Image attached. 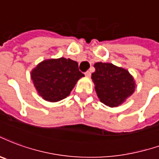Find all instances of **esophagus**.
Returning <instances> with one entry per match:
<instances>
[{
  "label": "esophagus",
  "mask_w": 159,
  "mask_h": 159,
  "mask_svg": "<svg viewBox=\"0 0 159 159\" xmlns=\"http://www.w3.org/2000/svg\"><path fill=\"white\" fill-rule=\"evenodd\" d=\"M85 76H88V77H90V76H91V71H89V70H88V71H86V72H85Z\"/></svg>",
  "instance_id": "esophagus-1"
}]
</instances>
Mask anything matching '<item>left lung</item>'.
<instances>
[{
  "label": "left lung",
  "mask_w": 159,
  "mask_h": 159,
  "mask_svg": "<svg viewBox=\"0 0 159 159\" xmlns=\"http://www.w3.org/2000/svg\"><path fill=\"white\" fill-rule=\"evenodd\" d=\"M92 80L98 98L109 107H117L135 91L136 83L127 70L111 63L97 62Z\"/></svg>",
  "instance_id": "obj_1"
}]
</instances>
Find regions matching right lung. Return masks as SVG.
<instances>
[{"mask_svg": "<svg viewBox=\"0 0 159 159\" xmlns=\"http://www.w3.org/2000/svg\"><path fill=\"white\" fill-rule=\"evenodd\" d=\"M83 76L77 62L64 57L43 61L31 71L38 93L49 102H58L69 96Z\"/></svg>", "mask_w": 159, "mask_h": 159, "instance_id": "right-lung-1", "label": "right lung"}]
</instances>
